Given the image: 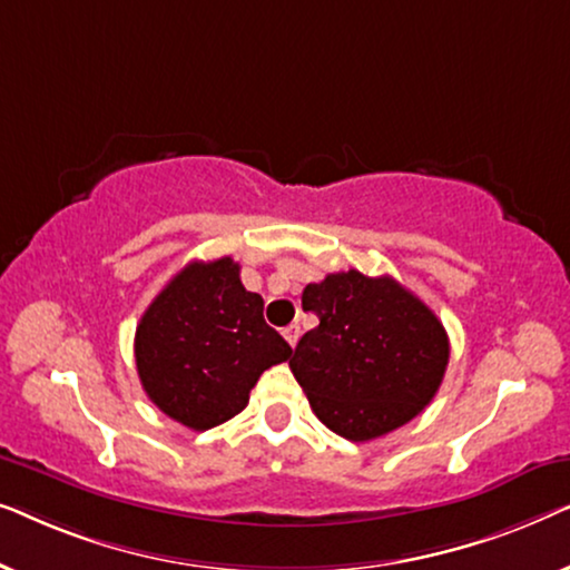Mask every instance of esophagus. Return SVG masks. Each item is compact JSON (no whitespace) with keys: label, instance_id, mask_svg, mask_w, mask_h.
<instances>
[{"label":"esophagus","instance_id":"esophagus-1","mask_svg":"<svg viewBox=\"0 0 570 570\" xmlns=\"http://www.w3.org/2000/svg\"><path fill=\"white\" fill-rule=\"evenodd\" d=\"M283 337L287 340V345L295 347V345H298V337H301V326H298V324L285 326V330H283Z\"/></svg>","mask_w":570,"mask_h":570}]
</instances>
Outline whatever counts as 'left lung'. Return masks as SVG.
Wrapping results in <instances>:
<instances>
[{
	"label": "left lung",
	"mask_w": 570,
	"mask_h": 570,
	"mask_svg": "<svg viewBox=\"0 0 570 570\" xmlns=\"http://www.w3.org/2000/svg\"><path fill=\"white\" fill-rule=\"evenodd\" d=\"M318 316L291 357L316 417L347 441L410 423L439 392L449 337L439 316L394 277L334 272L303 291Z\"/></svg>",
	"instance_id": "1"
}]
</instances>
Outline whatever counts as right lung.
Segmentation results:
<instances>
[{
  "label": "right lung",
  "instance_id": "1",
  "mask_svg": "<svg viewBox=\"0 0 570 570\" xmlns=\"http://www.w3.org/2000/svg\"><path fill=\"white\" fill-rule=\"evenodd\" d=\"M262 311V295L246 291L230 256L186 264L137 324L135 361L147 396L191 431L238 415L262 373L293 353Z\"/></svg>",
  "mask_w": 570,
  "mask_h": 570
}]
</instances>
